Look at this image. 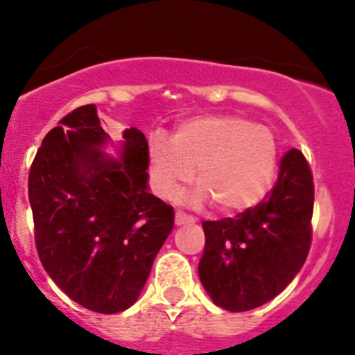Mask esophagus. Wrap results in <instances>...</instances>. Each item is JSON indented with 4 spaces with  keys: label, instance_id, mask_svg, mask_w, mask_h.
<instances>
[{
    "label": "esophagus",
    "instance_id": "1",
    "mask_svg": "<svg viewBox=\"0 0 355 355\" xmlns=\"http://www.w3.org/2000/svg\"><path fill=\"white\" fill-rule=\"evenodd\" d=\"M196 218L192 215H187L183 211H178L175 213V225H184V224H193Z\"/></svg>",
    "mask_w": 355,
    "mask_h": 355
}]
</instances>
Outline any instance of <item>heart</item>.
I'll return each instance as SVG.
<instances>
[{
	"label": "heart",
	"mask_w": 355,
	"mask_h": 355,
	"mask_svg": "<svg viewBox=\"0 0 355 355\" xmlns=\"http://www.w3.org/2000/svg\"><path fill=\"white\" fill-rule=\"evenodd\" d=\"M277 140L268 128L238 115H199L181 122L171 142L153 139L149 172L162 199L190 181L199 184L190 205L211 200L216 211L240 213L258 206L275 181Z\"/></svg>",
	"instance_id": "1"
}]
</instances>
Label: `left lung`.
<instances>
[{"label": "left lung", "mask_w": 355, "mask_h": 355, "mask_svg": "<svg viewBox=\"0 0 355 355\" xmlns=\"http://www.w3.org/2000/svg\"><path fill=\"white\" fill-rule=\"evenodd\" d=\"M313 202L311 168L299 149H290L263 202L234 218L202 222L199 277L216 306L249 311L293 281L311 247Z\"/></svg>", "instance_id": "8db88e82"}]
</instances>
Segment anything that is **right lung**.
I'll return each instance as SVG.
<instances>
[{"mask_svg":"<svg viewBox=\"0 0 355 355\" xmlns=\"http://www.w3.org/2000/svg\"><path fill=\"white\" fill-rule=\"evenodd\" d=\"M96 105L72 110L42 140L28 197L49 277L74 302L114 315L133 306L174 227V209L149 192V146L130 128L117 158Z\"/></svg>","mask_w":355,"mask_h":355,"instance_id":"1","label":"right lung"}]
</instances>
